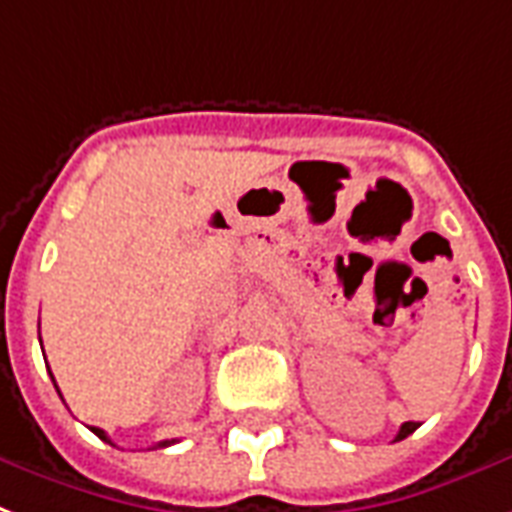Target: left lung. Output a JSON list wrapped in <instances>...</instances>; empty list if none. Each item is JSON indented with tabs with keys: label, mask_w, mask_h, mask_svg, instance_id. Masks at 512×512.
I'll use <instances>...</instances> for the list:
<instances>
[{
	"label": "left lung",
	"mask_w": 512,
	"mask_h": 512,
	"mask_svg": "<svg viewBox=\"0 0 512 512\" xmlns=\"http://www.w3.org/2000/svg\"><path fill=\"white\" fill-rule=\"evenodd\" d=\"M416 427H419V424H416V421H405L403 427H400V432H397V438H395V440L408 438V435H411V432H416Z\"/></svg>",
	"instance_id": "left-lung-1"
}]
</instances>
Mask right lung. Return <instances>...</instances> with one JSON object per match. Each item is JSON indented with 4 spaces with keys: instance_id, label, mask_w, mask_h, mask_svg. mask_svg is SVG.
I'll return each mask as SVG.
<instances>
[{
    "instance_id": "1",
    "label": "right lung",
    "mask_w": 512,
    "mask_h": 512,
    "mask_svg": "<svg viewBox=\"0 0 512 512\" xmlns=\"http://www.w3.org/2000/svg\"><path fill=\"white\" fill-rule=\"evenodd\" d=\"M53 384H56V381H53ZM91 432H96V435H99L101 440H107V443H112V440L107 438V432H104V429H99V427H91ZM171 443H174V440H163V443H158V446H171Z\"/></svg>"
}]
</instances>
